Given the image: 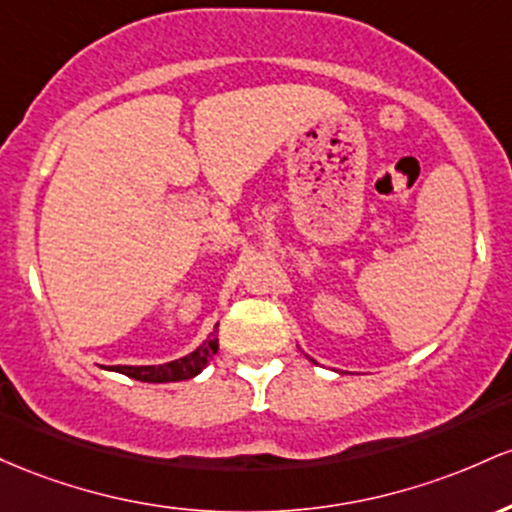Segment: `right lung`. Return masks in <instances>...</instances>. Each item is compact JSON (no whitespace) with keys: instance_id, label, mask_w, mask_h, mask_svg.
Here are the masks:
<instances>
[{"instance_id":"1","label":"right lung","mask_w":512,"mask_h":512,"mask_svg":"<svg viewBox=\"0 0 512 512\" xmlns=\"http://www.w3.org/2000/svg\"><path fill=\"white\" fill-rule=\"evenodd\" d=\"M217 331V329H215ZM217 336L212 333L208 341L203 343L200 348H195L191 355L179 360H171L166 365H140V367H132V365H116L111 370L123 372V375L132 377V380H140V382H181V380H191V377L203 372L208 363L212 360V355L217 353Z\"/></svg>"}]
</instances>
